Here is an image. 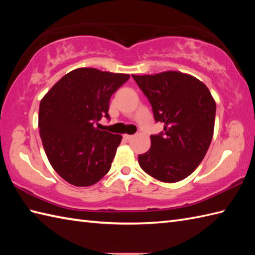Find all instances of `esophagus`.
Here are the masks:
<instances>
[{
    "label": "esophagus",
    "instance_id": "1",
    "mask_svg": "<svg viewBox=\"0 0 255 255\" xmlns=\"http://www.w3.org/2000/svg\"><path fill=\"white\" fill-rule=\"evenodd\" d=\"M133 138L132 134H124V139L125 140H131Z\"/></svg>",
    "mask_w": 255,
    "mask_h": 255
}]
</instances>
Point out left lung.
I'll return each mask as SVG.
<instances>
[{"instance_id": "8db88e82", "label": "left lung", "mask_w": 255, "mask_h": 255, "mask_svg": "<svg viewBox=\"0 0 255 255\" xmlns=\"http://www.w3.org/2000/svg\"><path fill=\"white\" fill-rule=\"evenodd\" d=\"M132 78L150 102L154 121L164 124L163 131L151 134V148L139 154V165L161 182L184 180L203 161L213 139V96L203 82L181 72Z\"/></svg>"}]
</instances>
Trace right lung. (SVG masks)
Listing matches in <instances>:
<instances>
[{
    "label": "right lung",
    "mask_w": 255,
    "mask_h": 255,
    "mask_svg": "<svg viewBox=\"0 0 255 255\" xmlns=\"http://www.w3.org/2000/svg\"><path fill=\"white\" fill-rule=\"evenodd\" d=\"M129 77L80 68L59 80L41 100L38 126L42 145L64 181L91 186L111 170L122 136L100 130L99 122L110 119L111 97Z\"/></svg>",
    "instance_id": "right-lung-1"
}]
</instances>
